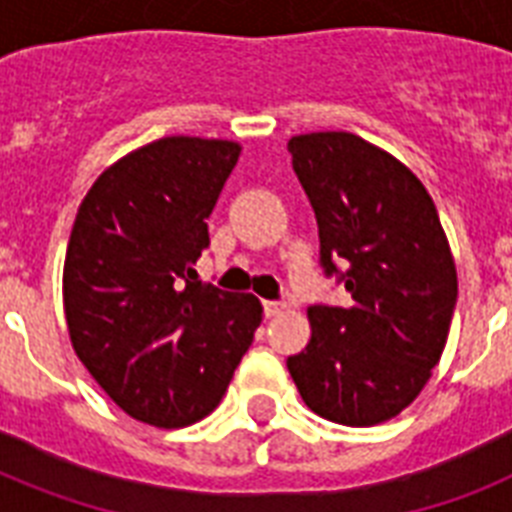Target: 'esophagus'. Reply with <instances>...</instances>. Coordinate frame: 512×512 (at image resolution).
<instances>
[{"label":"esophagus","mask_w":512,"mask_h":512,"mask_svg":"<svg viewBox=\"0 0 512 512\" xmlns=\"http://www.w3.org/2000/svg\"><path fill=\"white\" fill-rule=\"evenodd\" d=\"M284 308H287L284 303H276V300H265V303H263L265 319H273V316H279V313H284Z\"/></svg>","instance_id":"obj_1"}]
</instances>
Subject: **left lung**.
<instances>
[{
	"mask_svg": "<svg viewBox=\"0 0 512 512\" xmlns=\"http://www.w3.org/2000/svg\"><path fill=\"white\" fill-rule=\"evenodd\" d=\"M316 212L321 265L350 303L311 305V342L287 358L308 409L369 428L420 396L444 353L457 271L436 204L409 167L353 132L289 140ZM343 265V271L336 268Z\"/></svg>",
	"mask_w": 512,
	"mask_h": 512,
	"instance_id": "8db88e82",
	"label": "left lung"
}]
</instances>
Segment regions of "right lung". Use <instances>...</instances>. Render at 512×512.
<instances>
[{
	"label": "right lung",
	"instance_id": "add662e5",
	"mask_svg": "<svg viewBox=\"0 0 512 512\" xmlns=\"http://www.w3.org/2000/svg\"><path fill=\"white\" fill-rule=\"evenodd\" d=\"M241 154L172 135L122 156L76 212L63 265L71 345L108 398L154 428L204 420L263 321L255 295L201 284L207 217Z\"/></svg>",
	"mask_w": 512,
	"mask_h": 512
}]
</instances>
